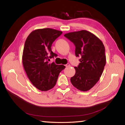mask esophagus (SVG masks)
<instances>
[{
  "label": "esophagus",
  "instance_id": "34e87169",
  "mask_svg": "<svg viewBox=\"0 0 125 125\" xmlns=\"http://www.w3.org/2000/svg\"><path fill=\"white\" fill-rule=\"evenodd\" d=\"M65 67H69V66H70V64H69V63H67V64H65Z\"/></svg>",
  "mask_w": 125,
  "mask_h": 125
}]
</instances>
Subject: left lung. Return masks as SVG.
Masks as SVG:
<instances>
[{
    "instance_id": "8db88e82",
    "label": "left lung",
    "mask_w": 125,
    "mask_h": 125,
    "mask_svg": "<svg viewBox=\"0 0 125 125\" xmlns=\"http://www.w3.org/2000/svg\"><path fill=\"white\" fill-rule=\"evenodd\" d=\"M64 36L75 46L76 57L80 58L75 74L71 78L72 85L78 90H90L100 79L106 64L104 45L93 33L86 30L67 33Z\"/></svg>"
}]
</instances>
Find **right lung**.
<instances>
[{
    "label": "right lung",
    "mask_w": 125,
    "mask_h": 125,
    "mask_svg": "<svg viewBox=\"0 0 125 125\" xmlns=\"http://www.w3.org/2000/svg\"><path fill=\"white\" fill-rule=\"evenodd\" d=\"M62 33V31L50 28L37 29L30 33L25 41L23 66L30 82L40 90L53 88L59 74L65 67L48 62L50 58L57 56L51 51V46Z\"/></svg>",
    "instance_id": "obj_1"
}]
</instances>
